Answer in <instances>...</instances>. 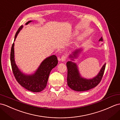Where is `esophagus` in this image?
I'll return each mask as SVG.
<instances>
[{
	"label": "esophagus",
	"mask_w": 120,
	"mask_h": 120,
	"mask_svg": "<svg viewBox=\"0 0 120 120\" xmlns=\"http://www.w3.org/2000/svg\"><path fill=\"white\" fill-rule=\"evenodd\" d=\"M66 59H67V56L66 55H63V56L61 57L60 60L61 61H65Z\"/></svg>",
	"instance_id": "obj_1"
}]
</instances>
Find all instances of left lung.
<instances>
[{
  "instance_id": "obj_1",
  "label": "left lung",
  "mask_w": 120,
  "mask_h": 120,
  "mask_svg": "<svg viewBox=\"0 0 120 120\" xmlns=\"http://www.w3.org/2000/svg\"><path fill=\"white\" fill-rule=\"evenodd\" d=\"M102 37L99 41H102ZM80 50H76L73 52V55H70V58H76ZM73 60V59H71ZM106 64H104L101 69L98 75L92 79H85L82 78L79 75L76 63L70 61L66 63L67 67V85L70 88L76 91H85L93 88L99 84L102 79L105 68Z\"/></svg>"
}]
</instances>
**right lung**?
I'll return each instance as SVG.
<instances>
[{
  "instance_id": "1",
  "label": "right lung",
  "mask_w": 120,
  "mask_h": 120,
  "mask_svg": "<svg viewBox=\"0 0 120 120\" xmlns=\"http://www.w3.org/2000/svg\"><path fill=\"white\" fill-rule=\"evenodd\" d=\"M31 22V21H29L26 24L27 25ZM22 27L23 26H21L18 29L15 35L14 41H15L18 34ZM10 58L12 71L18 83L26 89L33 92H39L44 89L47 86L51 71L58 64L57 57L55 55H52L42 61L41 65L34 74L26 75L20 71L15 63L14 43L11 46Z\"/></svg>"
}]
</instances>
